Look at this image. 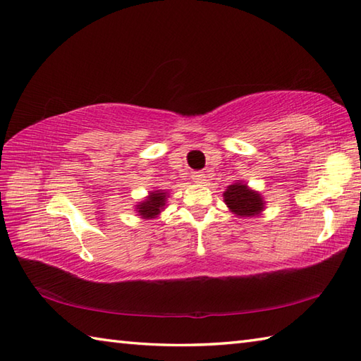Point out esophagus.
Instances as JSON below:
<instances>
[{
    "label": "esophagus",
    "mask_w": 361,
    "mask_h": 361,
    "mask_svg": "<svg viewBox=\"0 0 361 361\" xmlns=\"http://www.w3.org/2000/svg\"><path fill=\"white\" fill-rule=\"evenodd\" d=\"M192 180H194V183H197V185H203V183L206 181V173H203V172H192Z\"/></svg>",
    "instance_id": "34e87169"
}]
</instances>
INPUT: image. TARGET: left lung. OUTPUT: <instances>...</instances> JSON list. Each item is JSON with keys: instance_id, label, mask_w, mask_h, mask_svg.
<instances>
[{"instance_id": "1", "label": "left lung", "mask_w": 361, "mask_h": 361, "mask_svg": "<svg viewBox=\"0 0 361 361\" xmlns=\"http://www.w3.org/2000/svg\"><path fill=\"white\" fill-rule=\"evenodd\" d=\"M224 202L237 217H257L265 209V200L257 190L242 180L234 181L224 192Z\"/></svg>"}]
</instances>
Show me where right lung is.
Here are the masks:
<instances>
[{
  "instance_id": "obj_1",
  "label": "right lung",
  "mask_w": 361,
  "mask_h": 361,
  "mask_svg": "<svg viewBox=\"0 0 361 361\" xmlns=\"http://www.w3.org/2000/svg\"><path fill=\"white\" fill-rule=\"evenodd\" d=\"M169 198V192L163 189H153L149 192L147 197H144V200L137 202L135 204V211L137 216L144 220H152L157 219L161 211L166 209V203Z\"/></svg>"
}]
</instances>
